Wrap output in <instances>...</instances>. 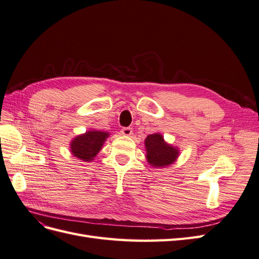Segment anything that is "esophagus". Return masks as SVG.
<instances>
[{
	"mask_svg": "<svg viewBox=\"0 0 259 259\" xmlns=\"http://www.w3.org/2000/svg\"><path fill=\"white\" fill-rule=\"evenodd\" d=\"M121 134L124 136H131L133 134V130L131 127H124L121 130Z\"/></svg>",
	"mask_w": 259,
	"mask_h": 259,
	"instance_id": "obj_1",
	"label": "esophagus"
}]
</instances>
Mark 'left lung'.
Here are the masks:
<instances>
[{
    "label": "left lung",
    "mask_w": 259,
    "mask_h": 259,
    "mask_svg": "<svg viewBox=\"0 0 259 259\" xmlns=\"http://www.w3.org/2000/svg\"><path fill=\"white\" fill-rule=\"evenodd\" d=\"M145 147L147 161L153 167L168 166L177 160L179 155L178 149L165 143L159 133L148 135L145 139Z\"/></svg>",
    "instance_id": "obj_1"
}]
</instances>
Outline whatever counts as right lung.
<instances>
[{"label": "right lung", "mask_w": 259, "mask_h": 259, "mask_svg": "<svg viewBox=\"0 0 259 259\" xmlns=\"http://www.w3.org/2000/svg\"><path fill=\"white\" fill-rule=\"evenodd\" d=\"M109 133L100 131H88L85 134L76 136L70 143L71 153L79 160L91 162L101 150L106 139L109 137Z\"/></svg>", "instance_id": "1"}]
</instances>
